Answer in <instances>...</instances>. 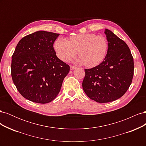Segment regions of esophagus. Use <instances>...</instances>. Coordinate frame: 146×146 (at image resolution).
Returning <instances> with one entry per match:
<instances>
[{
    "label": "esophagus",
    "mask_w": 146,
    "mask_h": 146,
    "mask_svg": "<svg viewBox=\"0 0 146 146\" xmlns=\"http://www.w3.org/2000/svg\"><path fill=\"white\" fill-rule=\"evenodd\" d=\"M77 68L76 67V66H70V70H74V69H76Z\"/></svg>",
    "instance_id": "1"
}]
</instances>
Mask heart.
I'll use <instances>...</instances> for the list:
<instances>
[{"label":"heart","mask_w":146,"mask_h":146,"mask_svg":"<svg viewBox=\"0 0 146 146\" xmlns=\"http://www.w3.org/2000/svg\"><path fill=\"white\" fill-rule=\"evenodd\" d=\"M108 47L105 37L94 33H83L70 36L66 41L58 38L54 48L58 58L68 62L77 52V62L86 68H92L104 61Z\"/></svg>","instance_id":"obj_1"}]
</instances>
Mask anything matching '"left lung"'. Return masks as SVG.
Here are the masks:
<instances>
[{
    "label": "left lung",
    "mask_w": 146,
    "mask_h": 146,
    "mask_svg": "<svg viewBox=\"0 0 146 146\" xmlns=\"http://www.w3.org/2000/svg\"><path fill=\"white\" fill-rule=\"evenodd\" d=\"M108 50L104 61L85 69L82 87L89 98L99 103L116 100L129 89L133 77L134 62L127 44L108 29H105Z\"/></svg>",
    "instance_id": "left-lung-1"
}]
</instances>
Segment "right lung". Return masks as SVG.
I'll return each mask as SVG.
<instances>
[{
	"label": "right lung",
	"mask_w": 146,
	"mask_h": 146,
	"mask_svg": "<svg viewBox=\"0 0 146 146\" xmlns=\"http://www.w3.org/2000/svg\"><path fill=\"white\" fill-rule=\"evenodd\" d=\"M60 34L38 31L22 38L12 55L11 74L17 91L33 102L47 104L56 98L68 64L56 55L54 43Z\"/></svg>",
	"instance_id": "obj_1"
}]
</instances>
